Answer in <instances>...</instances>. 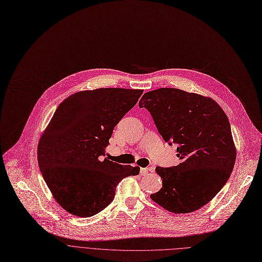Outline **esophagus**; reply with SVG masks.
Here are the masks:
<instances>
[{"mask_svg": "<svg viewBox=\"0 0 262 262\" xmlns=\"http://www.w3.org/2000/svg\"><path fill=\"white\" fill-rule=\"evenodd\" d=\"M148 172H149V169H148L147 167H142V168H141V175L145 176V175H147Z\"/></svg>", "mask_w": 262, "mask_h": 262, "instance_id": "obj_1", "label": "esophagus"}]
</instances>
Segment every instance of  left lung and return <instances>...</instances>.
Here are the masks:
<instances>
[{"label": "left lung", "mask_w": 262, "mask_h": 262, "mask_svg": "<svg viewBox=\"0 0 262 262\" xmlns=\"http://www.w3.org/2000/svg\"><path fill=\"white\" fill-rule=\"evenodd\" d=\"M166 143L178 144V165L157 166L162 187L150 195L163 209L191 213L220 191L232 171L236 149L229 120L211 98L178 89L146 93L139 102Z\"/></svg>", "instance_id": "1"}]
</instances>
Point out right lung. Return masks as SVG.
Segmentation results:
<instances>
[{"instance_id":"right-lung-1","label":"right lung","mask_w":262,"mask_h":262,"mask_svg":"<svg viewBox=\"0 0 262 262\" xmlns=\"http://www.w3.org/2000/svg\"><path fill=\"white\" fill-rule=\"evenodd\" d=\"M142 90L97 89L59 104L38 144V163L56 203L78 217L108 207L117 184L139 166L104 158L113 129L137 104Z\"/></svg>"}]
</instances>
